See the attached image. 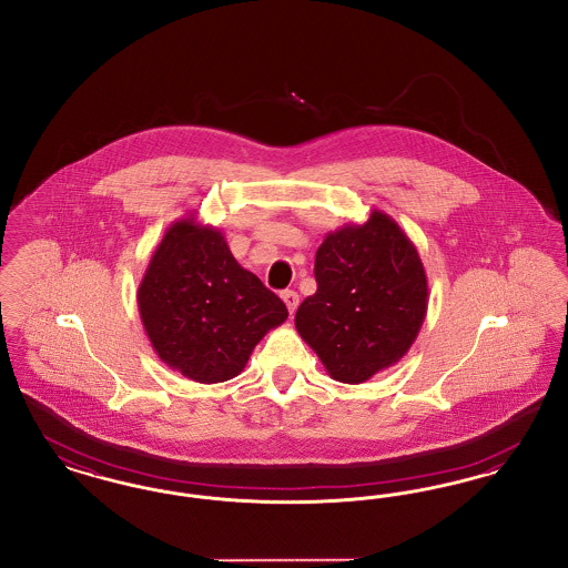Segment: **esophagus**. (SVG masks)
<instances>
[{"instance_id": "esophagus-1", "label": "esophagus", "mask_w": 568, "mask_h": 568, "mask_svg": "<svg viewBox=\"0 0 568 568\" xmlns=\"http://www.w3.org/2000/svg\"><path fill=\"white\" fill-rule=\"evenodd\" d=\"M281 297H283V302H285V306H287V311L294 315V311L297 308V302H300V296H297L296 292L287 290V292L281 294Z\"/></svg>"}]
</instances>
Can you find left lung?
I'll return each instance as SVG.
<instances>
[{
    "label": "left lung",
    "instance_id": "obj_1",
    "mask_svg": "<svg viewBox=\"0 0 568 568\" xmlns=\"http://www.w3.org/2000/svg\"><path fill=\"white\" fill-rule=\"evenodd\" d=\"M317 292L296 313L302 341L327 375L364 383L405 357L428 311L422 257L385 213L329 232L315 255Z\"/></svg>",
    "mask_w": 568,
    "mask_h": 568
}]
</instances>
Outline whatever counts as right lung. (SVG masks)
Returning a JSON list of instances; mask_svg holds the SVG:
<instances>
[{
    "label": "right lung",
    "mask_w": 568,
    "mask_h": 568,
    "mask_svg": "<svg viewBox=\"0 0 568 568\" xmlns=\"http://www.w3.org/2000/svg\"><path fill=\"white\" fill-rule=\"evenodd\" d=\"M138 311L163 364L197 383L241 375L266 332L287 320L283 300L195 213L165 230L138 285Z\"/></svg>",
    "instance_id": "1"
}]
</instances>
